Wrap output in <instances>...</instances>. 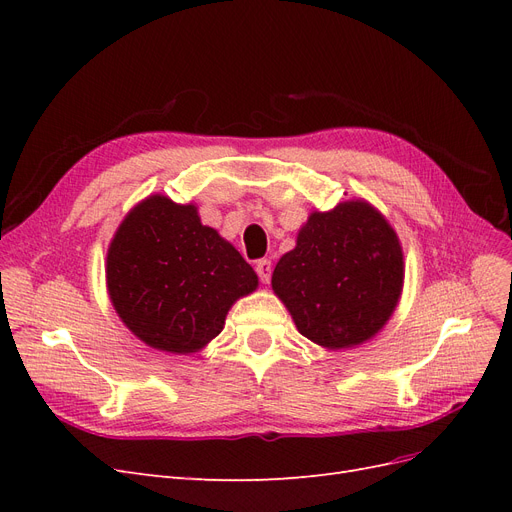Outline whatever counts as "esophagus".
Masks as SVG:
<instances>
[{
  "label": "esophagus",
  "mask_w": 512,
  "mask_h": 512,
  "mask_svg": "<svg viewBox=\"0 0 512 512\" xmlns=\"http://www.w3.org/2000/svg\"><path fill=\"white\" fill-rule=\"evenodd\" d=\"M271 271H273V267H271V260H258L256 262V273H258V277H260V282L262 284H269V280H271Z\"/></svg>",
  "instance_id": "34e87169"
}]
</instances>
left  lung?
Instances as JSON below:
<instances>
[{
	"label": "left lung",
	"instance_id": "obj_1",
	"mask_svg": "<svg viewBox=\"0 0 512 512\" xmlns=\"http://www.w3.org/2000/svg\"><path fill=\"white\" fill-rule=\"evenodd\" d=\"M271 286L301 335L339 350L374 337L404 286L397 232L365 200L314 211L294 250L275 265Z\"/></svg>",
	"mask_w": 512,
	"mask_h": 512
}]
</instances>
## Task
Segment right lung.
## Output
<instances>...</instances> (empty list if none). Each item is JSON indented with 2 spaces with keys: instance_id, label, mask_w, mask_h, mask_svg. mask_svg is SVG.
I'll use <instances>...</instances> for the list:
<instances>
[{
  "instance_id": "right-lung-1",
  "label": "right lung",
  "mask_w": 512,
  "mask_h": 512,
  "mask_svg": "<svg viewBox=\"0 0 512 512\" xmlns=\"http://www.w3.org/2000/svg\"><path fill=\"white\" fill-rule=\"evenodd\" d=\"M258 277L194 205L153 194L108 245L106 288L121 322L147 346L190 354L224 329L228 309Z\"/></svg>"
}]
</instances>
